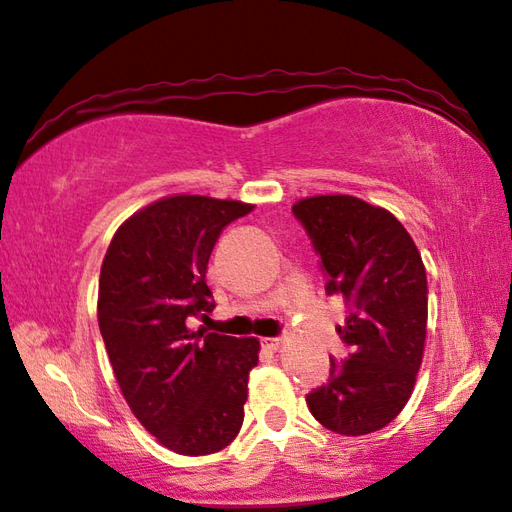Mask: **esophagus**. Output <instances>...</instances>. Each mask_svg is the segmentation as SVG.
<instances>
[{"instance_id":"1","label":"esophagus","mask_w":512,"mask_h":512,"mask_svg":"<svg viewBox=\"0 0 512 512\" xmlns=\"http://www.w3.org/2000/svg\"><path fill=\"white\" fill-rule=\"evenodd\" d=\"M262 345L268 347V350L277 352V350H281V347H284V339H275V336H266V339H262Z\"/></svg>"}]
</instances>
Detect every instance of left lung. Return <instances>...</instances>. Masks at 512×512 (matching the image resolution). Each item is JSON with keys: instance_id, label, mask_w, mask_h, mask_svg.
I'll list each match as a JSON object with an SVG mask.
<instances>
[{"instance_id": "1", "label": "left lung", "mask_w": 512, "mask_h": 512, "mask_svg": "<svg viewBox=\"0 0 512 512\" xmlns=\"http://www.w3.org/2000/svg\"><path fill=\"white\" fill-rule=\"evenodd\" d=\"M347 308L336 328L350 356L330 358L328 383L306 396L325 429L365 436L405 409L427 341V270L407 228L383 206L345 193L292 204Z\"/></svg>"}]
</instances>
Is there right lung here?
Instances as JSON below:
<instances>
[{"instance_id":"add662e5","label":"right lung","mask_w":512,"mask_h":512,"mask_svg":"<svg viewBox=\"0 0 512 512\" xmlns=\"http://www.w3.org/2000/svg\"><path fill=\"white\" fill-rule=\"evenodd\" d=\"M255 204L176 193L118 226L103 257L99 328L138 422L178 455L222 451L244 422L259 339L193 330L215 308L206 266L224 226Z\"/></svg>"}]
</instances>
